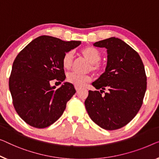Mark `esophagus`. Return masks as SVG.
Masks as SVG:
<instances>
[{
	"label": "esophagus",
	"mask_w": 159,
	"mask_h": 159,
	"mask_svg": "<svg viewBox=\"0 0 159 159\" xmlns=\"http://www.w3.org/2000/svg\"><path fill=\"white\" fill-rule=\"evenodd\" d=\"M75 90H76V91H79V90L80 89V88L78 87V86H75Z\"/></svg>",
	"instance_id": "1"
}]
</instances>
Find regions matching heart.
I'll return each mask as SVG.
<instances>
[{
	"label": "heart",
	"instance_id": "heart-1",
	"mask_svg": "<svg viewBox=\"0 0 159 159\" xmlns=\"http://www.w3.org/2000/svg\"><path fill=\"white\" fill-rule=\"evenodd\" d=\"M80 53L90 63V68L93 72H99L101 69L99 61L101 60V53L96 48L88 46L80 50ZM73 55L71 51L66 52L62 58V66L65 69H70L72 66ZM91 80L89 75H78L72 73L67 75L68 82L74 85L75 86L83 87L87 82Z\"/></svg>",
	"mask_w": 159,
	"mask_h": 159
}]
</instances>
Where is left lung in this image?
I'll return each instance as SVG.
<instances>
[{
    "label": "left lung",
    "mask_w": 159,
    "mask_h": 159,
    "mask_svg": "<svg viewBox=\"0 0 159 159\" xmlns=\"http://www.w3.org/2000/svg\"><path fill=\"white\" fill-rule=\"evenodd\" d=\"M93 46L107 49V66L92 83L101 91H89L85 106L93 122L113 131L129 124L140 110L147 85L145 68L139 53L118 38L96 42Z\"/></svg>",
    "instance_id": "8db88e82"
}]
</instances>
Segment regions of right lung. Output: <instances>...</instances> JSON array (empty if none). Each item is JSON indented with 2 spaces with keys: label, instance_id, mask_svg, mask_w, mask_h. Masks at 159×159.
<instances>
[{
  "label": "right lung",
  "instance_id": "obj_1",
  "mask_svg": "<svg viewBox=\"0 0 159 159\" xmlns=\"http://www.w3.org/2000/svg\"><path fill=\"white\" fill-rule=\"evenodd\" d=\"M80 43L41 35L16 56L9 79V89L16 112L28 125L43 129L63 114L66 103L75 93L74 86L66 82L56 89V86H51L50 81L65 80L63 56Z\"/></svg>",
  "mask_w": 159,
  "mask_h": 159
}]
</instances>
